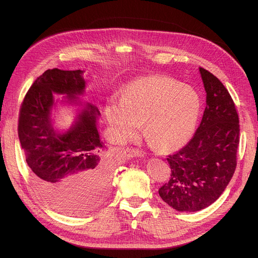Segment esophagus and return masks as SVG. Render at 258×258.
Wrapping results in <instances>:
<instances>
[{"instance_id": "obj_1", "label": "esophagus", "mask_w": 258, "mask_h": 258, "mask_svg": "<svg viewBox=\"0 0 258 258\" xmlns=\"http://www.w3.org/2000/svg\"><path fill=\"white\" fill-rule=\"evenodd\" d=\"M124 155H125V157H126V158L142 157V156H143V155H142V154H141L139 151L135 150V148H130V147L125 148V150H124Z\"/></svg>"}]
</instances>
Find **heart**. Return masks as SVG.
Masks as SVG:
<instances>
[{"instance_id":"heart-1","label":"heart","mask_w":258,"mask_h":258,"mask_svg":"<svg viewBox=\"0 0 258 258\" xmlns=\"http://www.w3.org/2000/svg\"><path fill=\"white\" fill-rule=\"evenodd\" d=\"M201 111L198 93L167 76L130 84L121 100H113L105 116L117 141L132 138L144 121V132L162 151L185 144L195 132Z\"/></svg>"}]
</instances>
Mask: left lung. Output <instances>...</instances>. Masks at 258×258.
I'll return each mask as SVG.
<instances>
[{"instance_id":"left-lung-1","label":"left lung","mask_w":258,"mask_h":258,"mask_svg":"<svg viewBox=\"0 0 258 258\" xmlns=\"http://www.w3.org/2000/svg\"><path fill=\"white\" fill-rule=\"evenodd\" d=\"M206 107L194 137L167 156L170 178L159 189L166 204L178 211L195 212L220 198L236 168L239 119L235 103L221 80L200 68Z\"/></svg>"}]
</instances>
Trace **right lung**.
Here are the masks:
<instances>
[{"label": "right lung", "mask_w": 258, "mask_h": 258, "mask_svg": "<svg viewBox=\"0 0 258 258\" xmlns=\"http://www.w3.org/2000/svg\"><path fill=\"white\" fill-rule=\"evenodd\" d=\"M85 87L83 71L47 70L25 95L19 115V138L37 191L66 214L85 213L102 202L115 168L100 142L97 106L87 104L64 134L52 128L53 92L74 101Z\"/></svg>", "instance_id": "right-lung-1"}]
</instances>
